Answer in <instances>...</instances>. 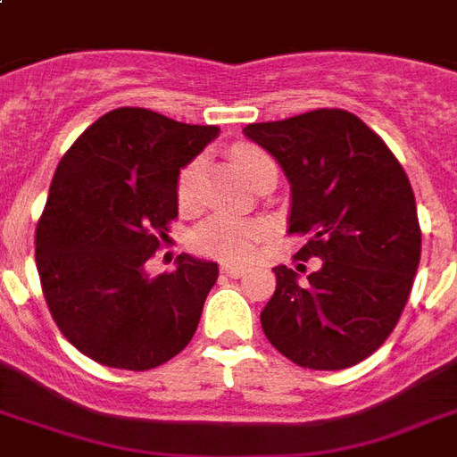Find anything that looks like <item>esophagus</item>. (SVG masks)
Instances as JSON below:
<instances>
[{
    "label": "esophagus",
    "instance_id": "34e87169",
    "mask_svg": "<svg viewBox=\"0 0 457 457\" xmlns=\"http://www.w3.org/2000/svg\"><path fill=\"white\" fill-rule=\"evenodd\" d=\"M220 270L228 275V278H242L244 272H246V268L244 265H232V263H222Z\"/></svg>",
    "mask_w": 457,
    "mask_h": 457
}]
</instances>
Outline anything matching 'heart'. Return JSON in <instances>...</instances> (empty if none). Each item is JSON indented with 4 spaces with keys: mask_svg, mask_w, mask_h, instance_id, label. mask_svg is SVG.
I'll list each match as a JSON object with an SVG mask.
<instances>
[{
    "mask_svg": "<svg viewBox=\"0 0 457 457\" xmlns=\"http://www.w3.org/2000/svg\"><path fill=\"white\" fill-rule=\"evenodd\" d=\"M235 161L239 163L246 178L256 182L261 172L272 163V158L253 145H239L235 149ZM201 178V158H194L187 165L178 179V199L182 206H194L196 194H199ZM270 235V225L256 218H235V215H213L201 225H196L192 232V246L199 253L222 258L229 263H242L249 261L256 251L258 242H263Z\"/></svg>",
    "mask_w": 457,
    "mask_h": 457,
    "instance_id": "b5f03b06",
    "label": "heart"
}]
</instances>
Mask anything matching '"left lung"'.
<instances>
[{
  "label": "left lung",
  "mask_w": 457,
  "mask_h": 457,
  "mask_svg": "<svg viewBox=\"0 0 457 457\" xmlns=\"http://www.w3.org/2000/svg\"><path fill=\"white\" fill-rule=\"evenodd\" d=\"M244 135L275 156L292 185L289 235L308 237L296 258H322L305 279L299 268H272L265 337L301 368H351L382 346L411 296L422 246L411 179L348 111L253 123Z\"/></svg>",
  "instance_id": "1"
}]
</instances>
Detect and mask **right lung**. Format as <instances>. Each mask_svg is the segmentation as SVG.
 Segmentation results:
<instances>
[{
    "mask_svg": "<svg viewBox=\"0 0 457 457\" xmlns=\"http://www.w3.org/2000/svg\"><path fill=\"white\" fill-rule=\"evenodd\" d=\"M149 109L109 111L63 154L35 232V263L61 334L106 368L152 370L192 341L218 263L189 253L149 278L178 218V178L218 137Z\"/></svg>",
    "mask_w": 457,
    "mask_h": 457,
    "instance_id": "1",
    "label": "right lung"
}]
</instances>
